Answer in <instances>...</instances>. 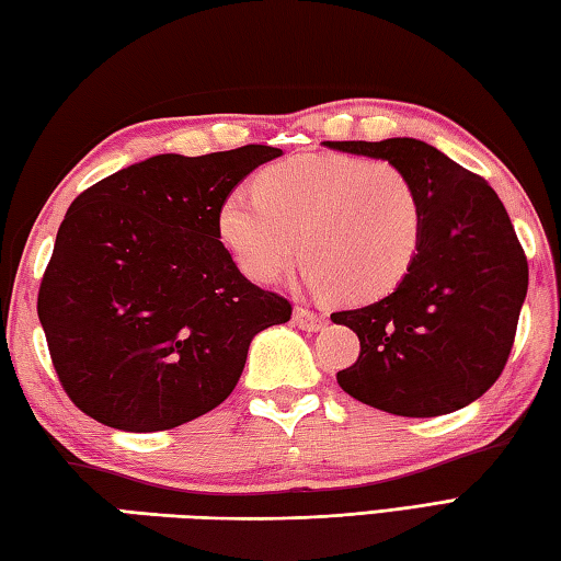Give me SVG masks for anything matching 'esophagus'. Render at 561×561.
Returning <instances> with one entry per match:
<instances>
[{"label":"esophagus","instance_id":"34e87169","mask_svg":"<svg viewBox=\"0 0 561 561\" xmlns=\"http://www.w3.org/2000/svg\"><path fill=\"white\" fill-rule=\"evenodd\" d=\"M293 320L305 332H320V330H324V324H327L324 317L320 312L310 310V308H295Z\"/></svg>","mask_w":561,"mask_h":561}]
</instances>
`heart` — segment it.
I'll list each match as a JSON object with an SVG mask.
<instances>
[{"label": "heart", "instance_id": "b5f03b06", "mask_svg": "<svg viewBox=\"0 0 561 561\" xmlns=\"http://www.w3.org/2000/svg\"><path fill=\"white\" fill-rule=\"evenodd\" d=\"M217 234L241 273L276 283L302 253L305 280L344 302L376 300L408 276L425 234L415 181L390 161L305 153L231 190Z\"/></svg>", "mask_w": 561, "mask_h": 561}]
</instances>
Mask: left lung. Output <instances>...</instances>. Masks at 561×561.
<instances>
[{"instance_id": "8db88e82", "label": "left lung", "mask_w": 561, "mask_h": 561, "mask_svg": "<svg viewBox=\"0 0 561 561\" xmlns=\"http://www.w3.org/2000/svg\"><path fill=\"white\" fill-rule=\"evenodd\" d=\"M324 146L400 165L425 207V234L408 276L380 300L332 314L362 342L336 383L403 417H437L473 403L508 362L527 295V261L499 195L408 136Z\"/></svg>"}]
</instances>
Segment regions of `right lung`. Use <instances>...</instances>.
<instances>
[{"instance_id": "1", "label": "right lung", "mask_w": 561, "mask_h": 561, "mask_svg": "<svg viewBox=\"0 0 561 561\" xmlns=\"http://www.w3.org/2000/svg\"><path fill=\"white\" fill-rule=\"evenodd\" d=\"M283 151L161 153L76 197L38 290L62 388L124 432L173 430L225 403L259 332L290 302L241 276L217 234L231 190Z\"/></svg>"}]
</instances>
